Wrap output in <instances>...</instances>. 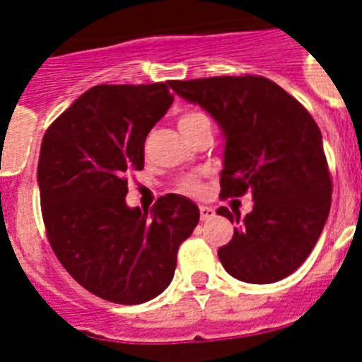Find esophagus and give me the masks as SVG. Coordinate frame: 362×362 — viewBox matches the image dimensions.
I'll return each mask as SVG.
<instances>
[{
    "mask_svg": "<svg viewBox=\"0 0 362 362\" xmlns=\"http://www.w3.org/2000/svg\"><path fill=\"white\" fill-rule=\"evenodd\" d=\"M199 214H201V221H209L214 217V210L210 206H199Z\"/></svg>",
    "mask_w": 362,
    "mask_h": 362,
    "instance_id": "34e87169",
    "label": "esophagus"
}]
</instances>
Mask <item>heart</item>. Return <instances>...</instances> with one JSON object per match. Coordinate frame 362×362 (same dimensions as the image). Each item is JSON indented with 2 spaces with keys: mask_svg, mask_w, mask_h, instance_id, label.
<instances>
[{
  "mask_svg": "<svg viewBox=\"0 0 362 362\" xmlns=\"http://www.w3.org/2000/svg\"><path fill=\"white\" fill-rule=\"evenodd\" d=\"M206 121H209V117L201 114V112H185L183 116L179 117V129H181V132H187V130L196 129L197 124L206 123ZM181 190L188 192V194H199L201 185L197 183L196 179H187V181L181 183Z\"/></svg>",
  "mask_w": 362,
  "mask_h": 362,
  "instance_id": "1",
  "label": "heart"
}]
</instances>
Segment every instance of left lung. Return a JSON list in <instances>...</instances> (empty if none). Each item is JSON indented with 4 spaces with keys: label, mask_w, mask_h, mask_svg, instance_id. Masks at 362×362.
Masks as SVG:
<instances>
[{
    "label": "left lung",
    "mask_w": 362,
    "mask_h": 362,
    "mask_svg": "<svg viewBox=\"0 0 362 362\" xmlns=\"http://www.w3.org/2000/svg\"><path fill=\"white\" fill-rule=\"evenodd\" d=\"M172 90L199 105L225 137L221 197L252 192L254 209L241 217L228 245L217 250L230 276L252 284L288 277L305 263L326 225L332 179L322 136L303 105L261 76L168 81Z\"/></svg>",
    "instance_id": "obj_1"
}]
</instances>
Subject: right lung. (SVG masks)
I'll list each match as a JSON object with an SVG mask.
<instances>
[{
    "label": "right lung",
    "mask_w": 362,
    "mask_h": 362,
    "mask_svg": "<svg viewBox=\"0 0 362 362\" xmlns=\"http://www.w3.org/2000/svg\"><path fill=\"white\" fill-rule=\"evenodd\" d=\"M168 86H94L41 141L37 187L54 254L83 288L117 305L158 297L199 223L197 204L179 194L150 212L124 201L127 174L143 170L146 136L174 101Z\"/></svg>",
    "instance_id": "add662e5"
}]
</instances>
